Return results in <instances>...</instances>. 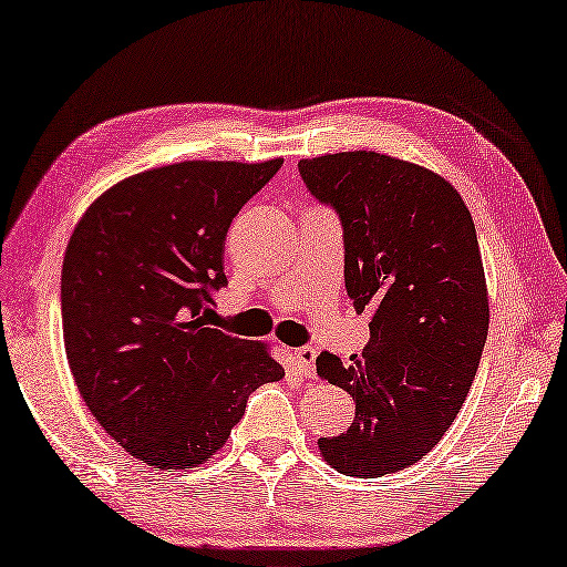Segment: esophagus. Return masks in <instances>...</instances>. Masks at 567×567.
<instances>
[{
	"instance_id": "34e87169",
	"label": "esophagus",
	"mask_w": 567,
	"mask_h": 567,
	"mask_svg": "<svg viewBox=\"0 0 567 567\" xmlns=\"http://www.w3.org/2000/svg\"><path fill=\"white\" fill-rule=\"evenodd\" d=\"M316 355H318V352L313 348H296L293 350L296 365H298V370L303 372L306 378H313L316 375Z\"/></svg>"
}]
</instances>
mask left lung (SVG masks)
<instances>
[{
	"label": "left lung",
	"instance_id": "1",
	"mask_svg": "<svg viewBox=\"0 0 567 567\" xmlns=\"http://www.w3.org/2000/svg\"><path fill=\"white\" fill-rule=\"evenodd\" d=\"M303 183L346 231V288L370 343L316 370L355 402L348 432L318 440L340 474L375 478L430 454L472 388L488 288L472 212L442 175L375 151L306 157Z\"/></svg>",
	"mask_w": 567,
	"mask_h": 567
}]
</instances>
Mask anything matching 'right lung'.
Wrapping results in <instances>:
<instances>
[{
  "label": "right lung",
  "mask_w": 567,
  "mask_h": 567,
  "mask_svg": "<svg viewBox=\"0 0 567 567\" xmlns=\"http://www.w3.org/2000/svg\"><path fill=\"white\" fill-rule=\"evenodd\" d=\"M264 163L185 159L121 179L83 212L61 271L63 346L105 432L153 468L209 462L249 394L284 378L271 346L209 328L227 284L224 239L279 173Z\"/></svg>",
  "instance_id": "1"
}]
</instances>
